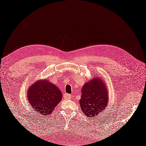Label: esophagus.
I'll return each mask as SVG.
<instances>
[{"label": "esophagus", "mask_w": 146, "mask_h": 146, "mask_svg": "<svg viewBox=\"0 0 146 146\" xmlns=\"http://www.w3.org/2000/svg\"><path fill=\"white\" fill-rule=\"evenodd\" d=\"M64 98H65L66 100H70V99H71V98H72V96L70 95V94H69L66 93V94H64Z\"/></svg>", "instance_id": "obj_1"}]
</instances>
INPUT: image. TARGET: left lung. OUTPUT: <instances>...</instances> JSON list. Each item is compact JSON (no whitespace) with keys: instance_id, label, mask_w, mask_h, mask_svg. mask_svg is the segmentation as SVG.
<instances>
[{"instance_id":"obj_1","label":"left lung","mask_w":146,"mask_h":146,"mask_svg":"<svg viewBox=\"0 0 146 146\" xmlns=\"http://www.w3.org/2000/svg\"><path fill=\"white\" fill-rule=\"evenodd\" d=\"M108 90L102 78L95 76L82 86L80 108L90 118L101 115L108 106Z\"/></svg>"}]
</instances>
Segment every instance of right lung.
Returning a JSON list of instances; mask_svg holds the SVG:
<instances>
[{"label":"right lung","instance_id":"obj_1","mask_svg":"<svg viewBox=\"0 0 146 146\" xmlns=\"http://www.w3.org/2000/svg\"><path fill=\"white\" fill-rule=\"evenodd\" d=\"M62 97V93L58 87L48 80L36 81L27 90V99L30 105L43 117L52 113Z\"/></svg>","mask_w":146,"mask_h":146}]
</instances>
